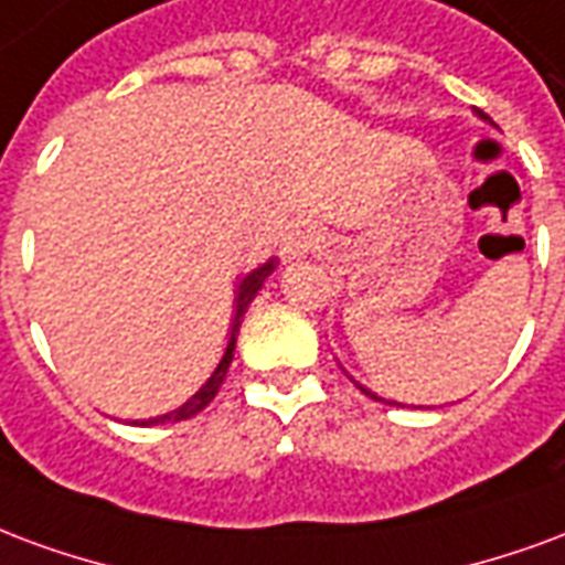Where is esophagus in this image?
Segmentation results:
<instances>
[{
	"label": "esophagus",
	"instance_id": "obj_1",
	"mask_svg": "<svg viewBox=\"0 0 565 565\" xmlns=\"http://www.w3.org/2000/svg\"><path fill=\"white\" fill-rule=\"evenodd\" d=\"M316 243H319L316 228H310V225H295V228L282 237V258H288V262L303 258V255L316 249Z\"/></svg>",
	"mask_w": 565,
	"mask_h": 565
}]
</instances>
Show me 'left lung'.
<instances>
[{"label": "left lung", "instance_id": "1", "mask_svg": "<svg viewBox=\"0 0 565 565\" xmlns=\"http://www.w3.org/2000/svg\"><path fill=\"white\" fill-rule=\"evenodd\" d=\"M476 114H479L481 119H488V122H491V117H488V114H481V110H476ZM355 385H358V382H355ZM358 388L364 391V394H367V397H373V401H382V397H376V394H373V391H367V388H364V385H358ZM397 406H401V403H397Z\"/></svg>", "mask_w": 565, "mask_h": 565}]
</instances>
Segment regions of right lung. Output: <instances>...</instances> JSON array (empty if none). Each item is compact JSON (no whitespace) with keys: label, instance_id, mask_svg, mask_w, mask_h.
Segmentation results:
<instances>
[{"label":"right lung","instance_id":"1","mask_svg":"<svg viewBox=\"0 0 565 565\" xmlns=\"http://www.w3.org/2000/svg\"><path fill=\"white\" fill-rule=\"evenodd\" d=\"M274 267H277V262L270 258V262H265L262 267H255L253 274H246L243 277V282L237 286V298H234V319H232V333H228V345H225V352H222L220 364H216V370L210 373V379L201 385V388L189 397L183 406H177L174 413L168 415H159V418H147V422H141V427H150V424H164V422H186V418H192V415H198L204 406H207L216 394H220L222 382H225V373H228V367H232L234 361V343H237V333H241V322H243V312L249 310V303H253V298L262 291V286H265V279L274 274ZM138 424V422H135Z\"/></svg>","mask_w":565,"mask_h":565}]
</instances>
